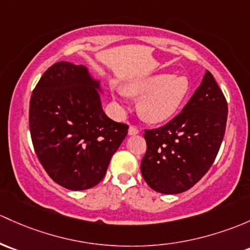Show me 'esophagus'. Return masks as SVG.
Here are the masks:
<instances>
[{"label":"esophagus","instance_id":"obj_1","mask_svg":"<svg viewBox=\"0 0 250 250\" xmlns=\"http://www.w3.org/2000/svg\"><path fill=\"white\" fill-rule=\"evenodd\" d=\"M128 134L129 135H135V134H139V129L136 127H134V125H130L129 129H128Z\"/></svg>","mask_w":250,"mask_h":250}]
</instances>
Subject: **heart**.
<instances>
[{
    "label": "heart",
    "instance_id": "heart-1",
    "mask_svg": "<svg viewBox=\"0 0 250 250\" xmlns=\"http://www.w3.org/2000/svg\"><path fill=\"white\" fill-rule=\"evenodd\" d=\"M125 92L139 98V114L146 122L162 123L170 120L183 104L189 92V81L183 75L156 74L129 81ZM115 94L121 97L123 92Z\"/></svg>",
    "mask_w": 250,
    "mask_h": 250
}]
</instances>
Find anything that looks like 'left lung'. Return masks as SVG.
I'll return each mask as SVG.
<instances>
[{
	"mask_svg": "<svg viewBox=\"0 0 250 250\" xmlns=\"http://www.w3.org/2000/svg\"><path fill=\"white\" fill-rule=\"evenodd\" d=\"M228 103L207 70L182 112L156 129H145L141 173L163 194L188 190L213 164L225 134Z\"/></svg>",
	"mask_w": 250,
	"mask_h": 250,
	"instance_id": "1",
	"label": "left lung"
}]
</instances>
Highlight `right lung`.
I'll return each instance as SVG.
<instances>
[{"instance_id": "right-lung-1", "label": "right lung", "mask_w": 250, "mask_h": 250, "mask_svg": "<svg viewBox=\"0 0 250 250\" xmlns=\"http://www.w3.org/2000/svg\"><path fill=\"white\" fill-rule=\"evenodd\" d=\"M99 81L83 65L52 64L30 102V132L39 162L57 185L85 190L104 178L128 125L102 107Z\"/></svg>"}]
</instances>
